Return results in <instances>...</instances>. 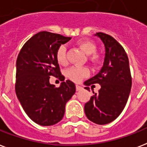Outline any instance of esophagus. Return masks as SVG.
I'll return each mask as SVG.
<instances>
[{
    "label": "esophagus",
    "instance_id": "1",
    "mask_svg": "<svg viewBox=\"0 0 147 147\" xmlns=\"http://www.w3.org/2000/svg\"><path fill=\"white\" fill-rule=\"evenodd\" d=\"M82 90V87L79 85H78V84H76V90H77V91H79V90Z\"/></svg>",
    "mask_w": 147,
    "mask_h": 147
}]
</instances>
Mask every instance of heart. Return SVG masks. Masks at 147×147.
I'll return each instance as SVG.
<instances>
[{"instance_id":"b5f03b06","label":"heart","mask_w":147,"mask_h":147,"mask_svg":"<svg viewBox=\"0 0 147 147\" xmlns=\"http://www.w3.org/2000/svg\"><path fill=\"white\" fill-rule=\"evenodd\" d=\"M77 45L79 48L84 52L85 54L90 55V59L94 62L99 61L100 58V55L96 53V45L95 43L90 40H81L78 41ZM57 60L60 65H66L67 64V58H66V48L64 45H62L58 48L57 51ZM89 73V71L87 68H81L73 66L66 71V76L73 82H78L87 76Z\"/></svg>"}]
</instances>
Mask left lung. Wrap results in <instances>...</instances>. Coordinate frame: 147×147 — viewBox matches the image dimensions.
Wrapping results in <instances>:
<instances>
[{
    "instance_id": "8db88e82",
    "label": "left lung",
    "mask_w": 147,
    "mask_h": 147,
    "mask_svg": "<svg viewBox=\"0 0 147 147\" xmlns=\"http://www.w3.org/2000/svg\"><path fill=\"white\" fill-rule=\"evenodd\" d=\"M105 46V58L98 74L84 82L88 86L99 84V93L94 94L84 105V113L90 121L106 125L114 121L123 111L131 88V76L127 53L115 38L98 32L94 34ZM94 86V85H92ZM90 91V90H89Z\"/></svg>"
}]
</instances>
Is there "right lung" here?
<instances>
[{
    "label": "right lung",
    "mask_w": 147,
    "mask_h": 147,
    "mask_svg": "<svg viewBox=\"0 0 147 147\" xmlns=\"http://www.w3.org/2000/svg\"><path fill=\"white\" fill-rule=\"evenodd\" d=\"M70 37L40 32L23 45L16 60V94L24 111L35 123L51 126L64 116L65 104L76 93V85L67 80L59 88L50 83V76L65 78L59 71L57 51Z\"/></svg>",
    "instance_id": "obj_1"
}]
</instances>
